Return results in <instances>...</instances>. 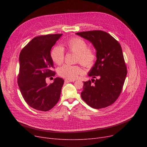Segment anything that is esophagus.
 Wrapping results in <instances>:
<instances>
[{"label": "esophagus", "mask_w": 147, "mask_h": 147, "mask_svg": "<svg viewBox=\"0 0 147 147\" xmlns=\"http://www.w3.org/2000/svg\"><path fill=\"white\" fill-rule=\"evenodd\" d=\"M75 80H68V79H65V82L66 83H69V82H74Z\"/></svg>", "instance_id": "obj_1"}]
</instances>
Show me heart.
Returning a JSON list of instances; mask_svg holds the SVG:
<instances>
[{
  "label": "heart",
  "mask_w": 147,
  "mask_h": 147,
  "mask_svg": "<svg viewBox=\"0 0 147 147\" xmlns=\"http://www.w3.org/2000/svg\"><path fill=\"white\" fill-rule=\"evenodd\" d=\"M64 49L76 54V62L85 67H91L94 64L96 55L95 51L88 48V44L80 37H75L68 40L64 45ZM63 48L56 46L51 52V57L55 64L60 65L64 60V51ZM83 73L79 65H63L58 69V74L68 80H74Z\"/></svg>",
  "instance_id": "heart-1"
}]
</instances>
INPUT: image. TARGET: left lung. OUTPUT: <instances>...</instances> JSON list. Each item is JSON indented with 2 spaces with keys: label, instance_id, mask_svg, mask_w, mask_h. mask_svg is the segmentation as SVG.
Segmentation results:
<instances>
[{
  "label": "left lung",
  "instance_id": "8db88e82",
  "mask_svg": "<svg viewBox=\"0 0 147 147\" xmlns=\"http://www.w3.org/2000/svg\"><path fill=\"white\" fill-rule=\"evenodd\" d=\"M76 34L92 43L97 58L88 73L94 79L83 82L81 97L94 109L111 105L121 94L127 75L121 46L113 36L103 31H88Z\"/></svg>",
  "mask_w": 147,
  "mask_h": 147
}]
</instances>
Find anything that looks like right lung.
I'll use <instances>...</instances> for the list:
<instances>
[{"label":"right lung","mask_w":147,"mask_h":147,"mask_svg":"<svg viewBox=\"0 0 147 147\" xmlns=\"http://www.w3.org/2000/svg\"><path fill=\"white\" fill-rule=\"evenodd\" d=\"M63 35L47 34L34 37L20 54L18 84L27 104L37 110L47 111L58 102L64 80L59 78L48 84L46 78L55 72L51 57L52 46Z\"/></svg>","instance_id":"add662e5"}]
</instances>
